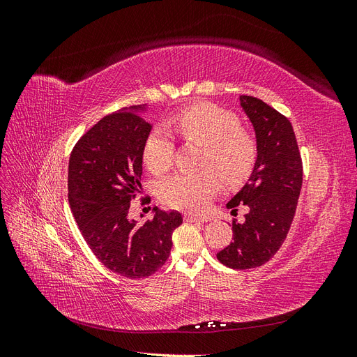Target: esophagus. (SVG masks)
<instances>
[{
	"label": "esophagus",
	"mask_w": 357,
	"mask_h": 357,
	"mask_svg": "<svg viewBox=\"0 0 357 357\" xmlns=\"http://www.w3.org/2000/svg\"><path fill=\"white\" fill-rule=\"evenodd\" d=\"M185 220L189 222V223H204V222H207V219H205V218H199V215L190 214V213H188L185 215Z\"/></svg>",
	"instance_id": "obj_1"
}]
</instances>
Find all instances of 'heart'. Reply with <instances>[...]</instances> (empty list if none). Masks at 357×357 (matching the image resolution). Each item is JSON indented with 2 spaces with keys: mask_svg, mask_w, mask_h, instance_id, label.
<instances>
[{
  "mask_svg": "<svg viewBox=\"0 0 357 357\" xmlns=\"http://www.w3.org/2000/svg\"><path fill=\"white\" fill-rule=\"evenodd\" d=\"M168 126L186 139L207 147L205 165L214 167L228 181L247 177L256 159V144L250 134L240 128L232 113L213 104H195L172 116ZM174 142L169 129L156 125L147 135L143 159L153 174H164L172 165ZM219 177L213 171L180 174L160 185V198L169 207L202 211L219 189Z\"/></svg>",
  "mask_w": 357,
  "mask_h": 357,
  "instance_id": "b5f03b06",
  "label": "heart"
}]
</instances>
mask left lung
<instances>
[{
  "instance_id": "obj_1",
  "label": "left lung",
  "mask_w": 357,
  "mask_h": 357,
  "mask_svg": "<svg viewBox=\"0 0 357 357\" xmlns=\"http://www.w3.org/2000/svg\"><path fill=\"white\" fill-rule=\"evenodd\" d=\"M240 105L256 138V160L245 185L226 204L247 205L244 223H232L234 241L218 253L232 269L261 266L286 240L302 186V162L289 119L255 96L240 95Z\"/></svg>"
}]
</instances>
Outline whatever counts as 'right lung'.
<instances>
[{
	"label": "right lung",
	"mask_w": 357,
	"mask_h": 357,
	"mask_svg": "<svg viewBox=\"0 0 357 357\" xmlns=\"http://www.w3.org/2000/svg\"><path fill=\"white\" fill-rule=\"evenodd\" d=\"M147 114L143 104L105 116L74 146L68 165V201L84 241L105 268L128 278L155 274L183 223L178 211L158 207L144 223L128 214L143 189V147L152 129Z\"/></svg>",
	"instance_id": "obj_1"
}]
</instances>
